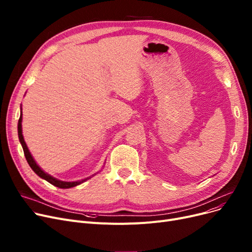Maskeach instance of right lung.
I'll return each instance as SVG.
<instances>
[{
  "instance_id": "add662e5",
  "label": "right lung",
  "mask_w": 252,
  "mask_h": 252,
  "mask_svg": "<svg viewBox=\"0 0 252 252\" xmlns=\"http://www.w3.org/2000/svg\"><path fill=\"white\" fill-rule=\"evenodd\" d=\"M21 122H22V114H20V117H19V121H18V137H19V141L22 145V148H23V152H24V155H25V158L26 160H28L30 166L32 167V169L34 171V173L38 176L41 177L42 179L46 180L47 182H49L50 184L54 185V186L58 187V188H62V189H68V188H71V187H74V186H77V185L82 184L83 182L87 181L86 180H83L81 182H63V181H59L55 178L51 177L50 175H48L47 173H45L44 170L41 169V167H39L36 162L34 161V159L32 158L28 146H26V144L24 142V139H23V136H22V126H21Z\"/></svg>"
}]
</instances>
